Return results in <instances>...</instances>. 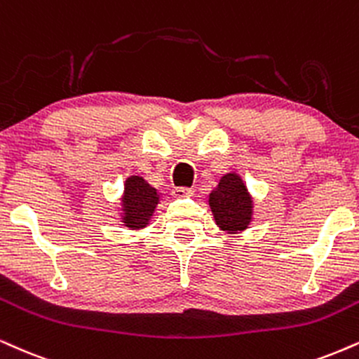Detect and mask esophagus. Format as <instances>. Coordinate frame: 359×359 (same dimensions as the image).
<instances>
[{
    "instance_id": "1",
    "label": "esophagus",
    "mask_w": 359,
    "mask_h": 359,
    "mask_svg": "<svg viewBox=\"0 0 359 359\" xmlns=\"http://www.w3.org/2000/svg\"><path fill=\"white\" fill-rule=\"evenodd\" d=\"M192 194H194V191H192V189H189V187H174V189H172V196L177 197V198L189 197V196H192Z\"/></svg>"
}]
</instances>
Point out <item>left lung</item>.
<instances>
[{"instance_id":"obj_1","label":"left lung","mask_w":359,"mask_h":359,"mask_svg":"<svg viewBox=\"0 0 359 359\" xmlns=\"http://www.w3.org/2000/svg\"><path fill=\"white\" fill-rule=\"evenodd\" d=\"M215 222L224 231H244L252 215V201L239 175L227 174L219 182L217 189L209 196Z\"/></svg>"}]
</instances>
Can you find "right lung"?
Here are the masks:
<instances>
[{
    "mask_svg": "<svg viewBox=\"0 0 359 359\" xmlns=\"http://www.w3.org/2000/svg\"><path fill=\"white\" fill-rule=\"evenodd\" d=\"M122 204L125 226L132 229L145 227L150 215L154 214L155 205L158 204V194L142 177H128L125 182Z\"/></svg>",
    "mask_w": 359,
    "mask_h": 359,
    "instance_id": "right-lung-1",
    "label": "right lung"
}]
</instances>
